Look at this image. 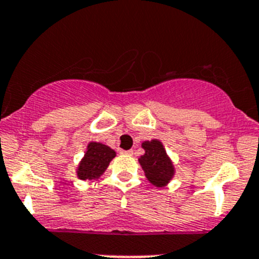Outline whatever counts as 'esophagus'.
Masks as SVG:
<instances>
[{
  "instance_id": "esophagus-1",
  "label": "esophagus",
  "mask_w": 259,
  "mask_h": 259,
  "mask_svg": "<svg viewBox=\"0 0 259 259\" xmlns=\"http://www.w3.org/2000/svg\"><path fill=\"white\" fill-rule=\"evenodd\" d=\"M121 153H123V155H128V156H132V155H133V150H127V151H121Z\"/></svg>"
}]
</instances>
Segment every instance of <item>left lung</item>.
Listing matches in <instances>:
<instances>
[{
    "mask_svg": "<svg viewBox=\"0 0 259 259\" xmlns=\"http://www.w3.org/2000/svg\"><path fill=\"white\" fill-rule=\"evenodd\" d=\"M145 155L138 158L147 180L156 188H163L170 183L175 174L172 161L166 153L163 145L158 140L145 141L142 143Z\"/></svg>",
    "mask_w": 259,
    "mask_h": 259,
    "instance_id": "obj_1",
    "label": "left lung"
}]
</instances>
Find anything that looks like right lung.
Segmentation results:
<instances>
[{"instance_id":"right-lung-1","label":"right lung","mask_w":259,"mask_h":259,"mask_svg":"<svg viewBox=\"0 0 259 259\" xmlns=\"http://www.w3.org/2000/svg\"><path fill=\"white\" fill-rule=\"evenodd\" d=\"M116 157V152L107 145L99 142H89L87 152L81 158L76 175L80 180H96L103 175L109 162Z\"/></svg>"}]
</instances>
